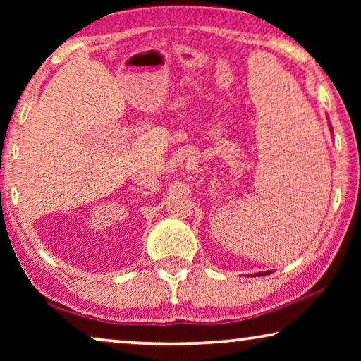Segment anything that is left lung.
<instances>
[{
  "label": "left lung",
  "mask_w": 361,
  "mask_h": 361,
  "mask_svg": "<svg viewBox=\"0 0 361 361\" xmlns=\"http://www.w3.org/2000/svg\"><path fill=\"white\" fill-rule=\"evenodd\" d=\"M262 274H267V272H261V276H262ZM258 276H259V274H258Z\"/></svg>",
  "instance_id": "left-lung-1"
}]
</instances>
